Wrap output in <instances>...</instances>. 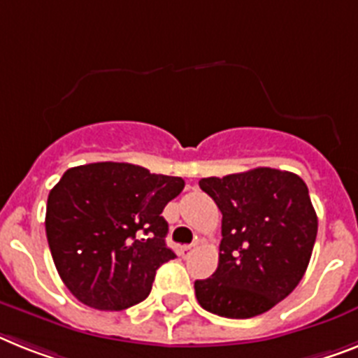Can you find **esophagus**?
Returning a JSON list of instances; mask_svg holds the SVG:
<instances>
[{
	"label": "esophagus",
	"instance_id": "34e87169",
	"mask_svg": "<svg viewBox=\"0 0 358 358\" xmlns=\"http://www.w3.org/2000/svg\"><path fill=\"white\" fill-rule=\"evenodd\" d=\"M194 249H196V244H187V245H184V248H182V255H184V257L187 258L189 255L193 253Z\"/></svg>",
	"mask_w": 358,
	"mask_h": 358
}]
</instances>
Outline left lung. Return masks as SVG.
<instances>
[{"label": "left lung", "instance_id": "1", "mask_svg": "<svg viewBox=\"0 0 358 358\" xmlns=\"http://www.w3.org/2000/svg\"><path fill=\"white\" fill-rule=\"evenodd\" d=\"M200 189L222 213L218 267L194 282L198 304L227 318L262 315L299 286L313 253L318 220L308 185L289 171L257 167Z\"/></svg>", "mask_w": 358, "mask_h": 358}]
</instances>
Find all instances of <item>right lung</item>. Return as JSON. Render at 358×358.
Wrapping results in <instances>:
<instances>
[{
	"instance_id": "obj_1",
	"label": "right lung",
	"mask_w": 358,
	"mask_h": 358,
	"mask_svg": "<svg viewBox=\"0 0 358 358\" xmlns=\"http://www.w3.org/2000/svg\"><path fill=\"white\" fill-rule=\"evenodd\" d=\"M185 182L140 165L71 167L47 200L45 231L63 284L85 306L120 311L149 296L156 269L176 258L165 245L164 207Z\"/></svg>"
}]
</instances>
